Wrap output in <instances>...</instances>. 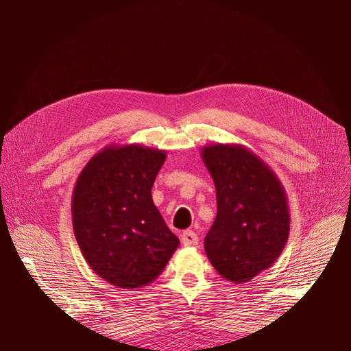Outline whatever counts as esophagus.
<instances>
[{
    "mask_svg": "<svg viewBox=\"0 0 351 351\" xmlns=\"http://www.w3.org/2000/svg\"><path fill=\"white\" fill-rule=\"evenodd\" d=\"M183 246H195L199 242V237L193 230H185L180 236Z\"/></svg>",
    "mask_w": 351,
    "mask_h": 351,
    "instance_id": "esophagus-1",
    "label": "esophagus"
}]
</instances>
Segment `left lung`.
Returning <instances> with one entry per match:
<instances>
[{
    "mask_svg": "<svg viewBox=\"0 0 351 351\" xmlns=\"http://www.w3.org/2000/svg\"><path fill=\"white\" fill-rule=\"evenodd\" d=\"M217 215L205 250L220 276L249 282L271 266L286 246L290 219L285 191L270 169L242 146L204 147Z\"/></svg>",
    "mask_w": 351,
    "mask_h": 351,
    "instance_id": "1",
    "label": "left lung"
}]
</instances>
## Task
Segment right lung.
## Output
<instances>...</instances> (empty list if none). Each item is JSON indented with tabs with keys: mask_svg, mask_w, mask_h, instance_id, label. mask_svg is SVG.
<instances>
[{
	"mask_svg": "<svg viewBox=\"0 0 351 351\" xmlns=\"http://www.w3.org/2000/svg\"><path fill=\"white\" fill-rule=\"evenodd\" d=\"M165 158L139 145L108 147L89 160L73 191V232L85 261L121 289L155 280L179 245L151 195Z\"/></svg>",
	"mask_w": 351,
	"mask_h": 351,
	"instance_id": "add662e5",
	"label": "right lung"
}]
</instances>
